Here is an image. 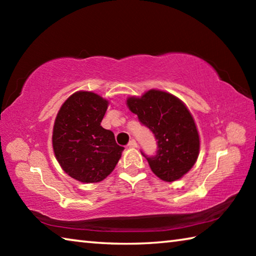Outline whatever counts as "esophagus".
I'll list each match as a JSON object with an SVG mask.
<instances>
[{
  "label": "esophagus",
  "mask_w": 256,
  "mask_h": 256,
  "mask_svg": "<svg viewBox=\"0 0 256 256\" xmlns=\"http://www.w3.org/2000/svg\"><path fill=\"white\" fill-rule=\"evenodd\" d=\"M128 146H130V148H136V146H138L136 141L134 140V138H132V140L128 142Z\"/></svg>",
  "instance_id": "obj_1"
}]
</instances>
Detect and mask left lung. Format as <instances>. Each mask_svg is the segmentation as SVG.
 I'll return each instance as SVG.
<instances>
[{"label":"left lung","instance_id":"obj_1","mask_svg":"<svg viewBox=\"0 0 256 256\" xmlns=\"http://www.w3.org/2000/svg\"><path fill=\"white\" fill-rule=\"evenodd\" d=\"M126 105L157 138V154L146 157L154 174L170 183L182 178L200 152V136L188 108L174 94L158 89L128 97Z\"/></svg>","mask_w":256,"mask_h":256}]
</instances>
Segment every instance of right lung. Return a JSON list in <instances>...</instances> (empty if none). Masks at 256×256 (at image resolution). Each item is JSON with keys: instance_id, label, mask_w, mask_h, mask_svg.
I'll return each instance as SVG.
<instances>
[{"instance_id": "obj_1", "label": "right lung", "mask_w": 256, "mask_h": 256, "mask_svg": "<svg viewBox=\"0 0 256 256\" xmlns=\"http://www.w3.org/2000/svg\"><path fill=\"white\" fill-rule=\"evenodd\" d=\"M110 102L92 92L71 94L56 115L52 144L62 170L81 183H98L114 170L123 146L100 123Z\"/></svg>"}]
</instances>
